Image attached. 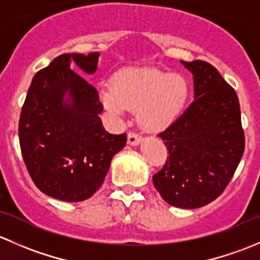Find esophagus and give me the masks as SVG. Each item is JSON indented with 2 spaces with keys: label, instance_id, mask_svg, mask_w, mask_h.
Instances as JSON below:
<instances>
[{
  "label": "esophagus",
  "instance_id": "1",
  "mask_svg": "<svg viewBox=\"0 0 260 260\" xmlns=\"http://www.w3.org/2000/svg\"><path fill=\"white\" fill-rule=\"evenodd\" d=\"M141 142H142V137H141L140 135H137V133H133V132L128 133V145L137 146V145H140Z\"/></svg>",
  "mask_w": 260,
  "mask_h": 260
}]
</instances>
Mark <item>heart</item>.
Listing matches in <instances>:
<instances>
[{"instance_id": "obj_1", "label": "heart", "mask_w": 260, "mask_h": 260, "mask_svg": "<svg viewBox=\"0 0 260 260\" xmlns=\"http://www.w3.org/2000/svg\"><path fill=\"white\" fill-rule=\"evenodd\" d=\"M190 85L181 74H167L152 68H125L112 78V86H102L99 98L107 111L124 115L137 109V119L147 131L170 127L185 109Z\"/></svg>"}]
</instances>
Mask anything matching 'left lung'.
Returning a JSON list of instances; mask_svg holds the SVG:
<instances>
[{"instance_id": "left-lung-1", "label": "left lung", "mask_w": 260, "mask_h": 260, "mask_svg": "<svg viewBox=\"0 0 260 260\" xmlns=\"http://www.w3.org/2000/svg\"><path fill=\"white\" fill-rule=\"evenodd\" d=\"M193 78L195 101L161 132L169 151L153 185L175 208L198 209L219 198L244 153L239 99L216 69L203 60L182 61Z\"/></svg>"}]
</instances>
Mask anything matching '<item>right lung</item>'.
Returning a JSON list of instances; mask_svg holds the SVG:
<instances>
[{"label":"right lung","instance_id":"add662e5","mask_svg":"<svg viewBox=\"0 0 260 260\" xmlns=\"http://www.w3.org/2000/svg\"><path fill=\"white\" fill-rule=\"evenodd\" d=\"M98 59L99 52L55 57L32 78L20 115L18 138L31 179L45 195L68 203L94 195L127 142L125 133L104 129L98 91L76 73L94 74Z\"/></svg>","mask_w":260,"mask_h":260}]
</instances>
